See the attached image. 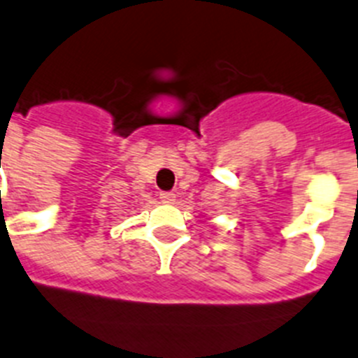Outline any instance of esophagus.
<instances>
[{"label": "esophagus", "mask_w": 358, "mask_h": 358, "mask_svg": "<svg viewBox=\"0 0 358 358\" xmlns=\"http://www.w3.org/2000/svg\"><path fill=\"white\" fill-rule=\"evenodd\" d=\"M175 194H173V192H160V201L162 203H173V201H175Z\"/></svg>", "instance_id": "34e87169"}]
</instances>
